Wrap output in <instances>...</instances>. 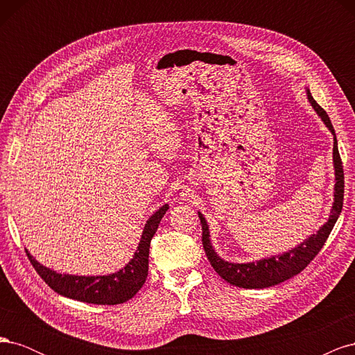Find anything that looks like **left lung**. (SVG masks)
<instances>
[{"mask_svg":"<svg viewBox=\"0 0 355 355\" xmlns=\"http://www.w3.org/2000/svg\"><path fill=\"white\" fill-rule=\"evenodd\" d=\"M306 94L315 112L329 127L331 135L335 136L333 137L335 139V142H333V166H335L336 184H335V202H333L329 220L318 230L317 234L311 235V237H308L304 243H300L297 247H295L293 250H288L283 254L268 257V259H262L257 262L232 263V262L220 259V257L216 254V252L213 250L211 243H210L209 225L206 219H204L202 214L198 211V218L201 220V228H202V247H204V252L207 254V259L214 268V271H216L225 282H228L232 286L243 287V288H265V287L280 284L288 280V278L297 275L300 271H304L308 266V263L314 259L321 249H323V245L329 239V235L333 227H335V223L342 211L343 187H345L343 182L345 180H343V166L338 151L335 128H333L330 123L327 112L314 101L309 90L306 92Z\"/></svg>","mask_w":355,"mask_h":355,"instance_id":"left-lung-1","label":"left lung"}]
</instances>
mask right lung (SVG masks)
Segmentation results:
<instances>
[{"label":"right lung","instance_id":"right-lung-1","mask_svg":"<svg viewBox=\"0 0 355 355\" xmlns=\"http://www.w3.org/2000/svg\"><path fill=\"white\" fill-rule=\"evenodd\" d=\"M168 209V204L158 209L151 218L148 219L145 230L142 234L141 243L133 259L128 262L123 270L110 275L99 277H80V275H67L58 274L49 268L38 263L32 257L28 250L26 254L32 266L35 268L38 275L49 284L50 288L56 293L67 296L69 299L80 300V302L96 304V305H116L127 302L132 299L141 287L144 286L148 277V257H149V245L158 228L159 220L163 219Z\"/></svg>","mask_w":355,"mask_h":355}]
</instances>
